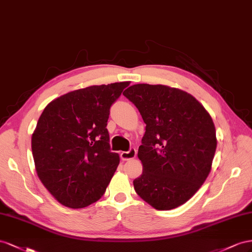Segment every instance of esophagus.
<instances>
[{
    "instance_id": "1",
    "label": "esophagus",
    "mask_w": 252,
    "mask_h": 252,
    "mask_svg": "<svg viewBox=\"0 0 252 252\" xmlns=\"http://www.w3.org/2000/svg\"><path fill=\"white\" fill-rule=\"evenodd\" d=\"M136 154H137V151H136L135 149H130V151H127V152H121L120 153V157L122 160H130V159H133V158L136 157Z\"/></svg>"
}]
</instances>
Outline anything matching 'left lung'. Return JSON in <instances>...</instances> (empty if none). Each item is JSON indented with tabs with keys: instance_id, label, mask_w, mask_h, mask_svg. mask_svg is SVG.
I'll return each mask as SVG.
<instances>
[{
	"instance_id": "obj_1",
	"label": "left lung",
	"mask_w": 252,
	"mask_h": 252,
	"mask_svg": "<svg viewBox=\"0 0 252 252\" xmlns=\"http://www.w3.org/2000/svg\"><path fill=\"white\" fill-rule=\"evenodd\" d=\"M124 95L147 125L137 154L142 174L134 179V189L155 209H174L210 173L218 145L213 120L202 103L179 89L140 83Z\"/></svg>"
}]
</instances>
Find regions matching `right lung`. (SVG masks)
<instances>
[{
  "label": "right lung",
  "instance_id": "right-lung-1",
  "mask_svg": "<svg viewBox=\"0 0 252 252\" xmlns=\"http://www.w3.org/2000/svg\"><path fill=\"white\" fill-rule=\"evenodd\" d=\"M130 81L92 85L50 101L32 135L37 175L56 200L79 209L104 194L120 158L110 151V107Z\"/></svg>",
  "mask_w": 252,
  "mask_h": 252
}]
</instances>
